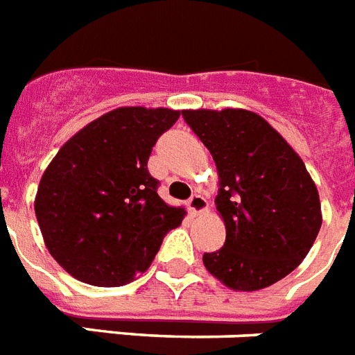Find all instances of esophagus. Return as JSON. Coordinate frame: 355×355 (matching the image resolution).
<instances>
[{"label": "esophagus", "instance_id": "1", "mask_svg": "<svg viewBox=\"0 0 355 355\" xmlns=\"http://www.w3.org/2000/svg\"><path fill=\"white\" fill-rule=\"evenodd\" d=\"M187 209L191 211V214L204 213L207 209V200L202 195H193L189 202H187Z\"/></svg>", "mask_w": 355, "mask_h": 355}]
</instances>
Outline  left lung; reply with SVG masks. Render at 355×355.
<instances>
[{
	"label": "left lung",
	"instance_id": "1",
	"mask_svg": "<svg viewBox=\"0 0 355 355\" xmlns=\"http://www.w3.org/2000/svg\"><path fill=\"white\" fill-rule=\"evenodd\" d=\"M213 155L225 243L205 269L234 291H260L293 272L321 227L320 195L303 160L269 122L247 110H184Z\"/></svg>",
	"mask_w": 355,
	"mask_h": 355
}]
</instances>
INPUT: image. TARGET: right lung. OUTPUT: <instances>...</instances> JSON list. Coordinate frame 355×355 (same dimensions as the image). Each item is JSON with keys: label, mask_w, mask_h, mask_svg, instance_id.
I'll return each mask as SVG.
<instances>
[{"label": "right lung", "mask_w": 355, "mask_h": 355, "mask_svg": "<svg viewBox=\"0 0 355 355\" xmlns=\"http://www.w3.org/2000/svg\"><path fill=\"white\" fill-rule=\"evenodd\" d=\"M180 112L117 108L71 137L41 177L35 216L50 254L73 278L121 287L144 272L186 211L157 193L148 160Z\"/></svg>", "instance_id": "add662e5"}]
</instances>
